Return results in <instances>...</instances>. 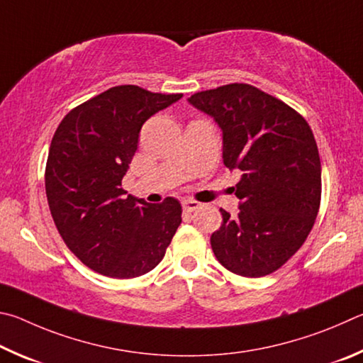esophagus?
Returning a JSON list of instances; mask_svg holds the SVG:
<instances>
[{
	"label": "esophagus",
	"mask_w": 363,
	"mask_h": 363,
	"mask_svg": "<svg viewBox=\"0 0 363 363\" xmlns=\"http://www.w3.org/2000/svg\"><path fill=\"white\" fill-rule=\"evenodd\" d=\"M182 206H183V208H185V212H194V211H198V208L202 206L201 202H198V201H193V199H185L182 202Z\"/></svg>",
	"instance_id": "1"
}]
</instances>
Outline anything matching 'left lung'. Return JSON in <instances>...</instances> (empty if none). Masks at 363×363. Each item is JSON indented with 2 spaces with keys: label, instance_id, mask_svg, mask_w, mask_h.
Segmentation results:
<instances>
[{
  "label": "left lung",
  "instance_id": "8db88e82",
  "mask_svg": "<svg viewBox=\"0 0 363 363\" xmlns=\"http://www.w3.org/2000/svg\"><path fill=\"white\" fill-rule=\"evenodd\" d=\"M223 132V164L242 172L239 212L223 208L211 238L228 271L262 277L295 255L319 212L322 169L309 124L294 108L250 84H226L188 99Z\"/></svg>",
  "mask_w": 363,
  "mask_h": 363
}]
</instances>
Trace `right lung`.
I'll return each instance as SVG.
<instances>
[{
    "instance_id": "obj_1",
    "label": "right lung",
    "mask_w": 363,
    "mask_h": 363,
    "mask_svg": "<svg viewBox=\"0 0 363 363\" xmlns=\"http://www.w3.org/2000/svg\"><path fill=\"white\" fill-rule=\"evenodd\" d=\"M182 97L116 86L76 106L57 127L44 177L50 215L68 249L100 274L150 272L182 223L177 199L148 204L121 188L145 121Z\"/></svg>"
}]
</instances>
